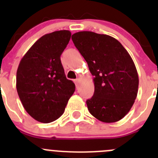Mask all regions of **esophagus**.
<instances>
[{
    "instance_id": "1",
    "label": "esophagus",
    "mask_w": 158,
    "mask_h": 158,
    "mask_svg": "<svg viewBox=\"0 0 158 158\" xmlns=\"http://www.w3.org/2000/svg\"><path fill=\"white\" fill-rule=\"evenodd\" d=\"M74 82H75V84H76V88H78V87H79V82H80V80H79V79H75Z\"/></svg>"
}]
</instances>
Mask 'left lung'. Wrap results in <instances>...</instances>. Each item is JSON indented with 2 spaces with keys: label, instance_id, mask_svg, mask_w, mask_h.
Masks as SVG:
<instances>
[{
  "label": "left lung",
  "instance_id": "obj_1",
  "mask_svg": "<svg viewBox=\"0 0 158 158\" xmlns=\"http://www.w3.org/2000/svg\"><path fill=\"white\" fill-rule=\"evenodd\" d=\"M72 40L94 76L95 92L86 101L89 112L106 123L123 118L135 103L139 84L128 51L112 36L94 32H78Z\"/></svg>",
  "mask_w": 158,
  "mask_h": 158
}]
</instances>
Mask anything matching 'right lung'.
Listing matches in <instances>:
<instances>
[{"instance_id": "obj_1", "label": "right lung", "mask_w": 158, "mask_h": 158, "mask_svg": "<svg viewBox=\"0 0 158 158\" xmlns=\"http://www.w3.org/2000/svg\"><path fill=\"white\" fill-rule=\"evenodd\" d=\"M71 32L58 30L41 36L26 52L17 71V91L27 112L35 120L49 123L64 112L75 84L66 79L60 56Z\"/></svg>"}]
</instances>
